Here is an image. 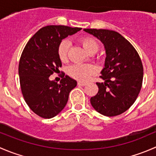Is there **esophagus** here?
I'll return each mask as SVG.
<instances>
[{"label":"esophagus","instance_id":"esophagus-1","mask_svg":"<svg viewBox=\"0 0 156 156\" xmlns=\"http://www.w3.org/2000/svg\"><path fill=\"white\" fill-rule=\"evenodd\" d=\"M86 84H87L86 83L81 82V81H78V85H79V86H85Z\"/></svg>","mask_w":156,"mask_h":156}]
</instances>
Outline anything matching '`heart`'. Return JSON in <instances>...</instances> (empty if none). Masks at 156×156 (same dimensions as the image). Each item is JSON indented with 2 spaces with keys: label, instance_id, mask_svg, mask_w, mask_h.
I'll return each mask as SVG.
<instances>
[{
  "label": "heart",
  "instance_id": "heart-1",
  "mask_svg": "<svg viewBox=\"0 0 156 156\" xmlns=\"http://www.w3.org/2000/svg\"><path fill=\"white\" fill-rule=\"evenodd\" d=\"M78 41L84 50L90 54H94L98 50L99 44L93 37L85 36L79 38ZM69 48V42L66 40L62 41L58 46V56L62 62H66L68 59ZM96 71L95 67L90 64H73L69 66L67 72L72 78L78 81H85L91 75L95 74Z\"/></svg>",
  "mask_w": 156,
  "mask_h": 156
}]
</instances>
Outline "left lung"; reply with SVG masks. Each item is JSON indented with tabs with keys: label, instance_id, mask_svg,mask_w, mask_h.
<instances>
[{
	"label": "left lung",
	"instance_id": "left-lung-1",
	"mask_svg": "<svg viewBox=\"0 0 156 156\" xmlns=\"http://www.w3.org/2000/svg\"><path fill=\"white\" fill-rule=\"evenodd\" d=\"M104 45L106 57L97 82V95L90 98L94 109L106 116H115L127 111L136 100L142 87L144 67L133 45L117 31L85 29Z\"/></svg>",
	"mask_w": 156,
	"mask_h": 156
}]
</instances>
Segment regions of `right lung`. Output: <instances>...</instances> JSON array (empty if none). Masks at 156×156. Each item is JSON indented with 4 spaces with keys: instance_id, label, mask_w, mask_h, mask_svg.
I'll list each match as a JSON object with an SVG mask.
<instances>
[{
    "instance_id": "obj_1",
    "label": "right lung",
    "mask_w": 156,
    "mask_h": 156,
    "mask_svg": "<svg viewBox=\"0 0 156 156\" xmlns=\"http://www.w3.org/2000/svg\"><path fill=\"white\" fill-rule=\"evenodd\" d=\"M81 28L48 26L37 31L25 47L19 63L22 94L29 108L40 117L51 119L66 105L70 91L77 81L66 75L57 84L49 77L58 73L62 62L58 46L62 39L78 32Z\"/></svg>"
}]
</instances>
